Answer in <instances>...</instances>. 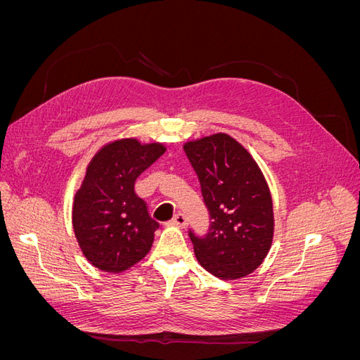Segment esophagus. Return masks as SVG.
Segmentation results:
<instances>
[{"label":"esophagus","instance_id":"obj_1","mask_svg":"<svg viewBox=\"0 0 360 360\" xmlns=\"http://www.w3.org/2000/svg\"><path fill=\"white\" fill-rule=\"evenodd\" d=\"M169 225H174V226H180V228H184L188 225V219L186 216H184L183 213H177L176 216L172 217V221L169 222Z\"/></svg>","mask_w":360,"mask_h":360}]
</instances>
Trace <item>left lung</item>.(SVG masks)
Here are the masks:
<instances>
[{"label": "left lung", "instance_id": "8db88e82", "mask_svg": "<svg viewBox=\"0 0 360 360\" xmlns=\"http://www.w3.org/2000/svg\"><path fill=\"white\" fill-rule=\"evenodd\" d=\"M201 183L210 228L189 231L198 263L216 278H243L261 266L274 240V202L269 184L249 151L226 134L183 146Z\"/></svg>", "mask_w": 360, "mask_h": 360}]
</instances>
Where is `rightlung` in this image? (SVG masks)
<instances>
[{
	"label": "right lung",
	"mask_w": 360,
	"mask_h": 360,
	"mask_svg": "<svg viewBox=\"0 0 360 360\" xmlns=\"http://www.w3.org/2000/svg\"><path fill=\"white\" fill-rule=\"evenodd\" d=\"M167 147L136 138L105 144L90 160L72 209L84 257L102 271L122 274L151 249L159 224L135 192V181Z\"/></svg>",
	"instance_id": "add662e5"
}]
</instances>
